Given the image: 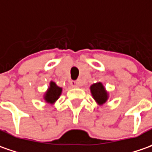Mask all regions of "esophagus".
I'll return each instance as SVG.
<instances>
[{"mask_svg": "<svg viewBox=\"0 0 152 152\" xmlns=\"http://www.w3.org/2000/svg\"><path fill=\"white\" fill-rule=\"evenodd\" d=\"M71 86H72V87H78V82L76 81H71Z\"/></svg>", "mask_w": 152, "mask_h": 152, "instance_id": "esophagus-1", "label": "esophagus"}]
</instances>
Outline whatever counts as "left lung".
<instances>
[{
  "label": "left lung",
  "instance_id": "1",
  "mask_svg": "<svg viewBox=\"0 0 152 152\" xmlns=\"http://www.w3.org/2000/svg\"><path fill=\"white\" fill-rule=\"evenodd\" d=\"M91 93L93 99L98 105H103L108 99V92L105 89L102 82H96L90 86Z\"/></svg>",
  "mask_w": 152,
  "mask_h": 152
}]
</instances>
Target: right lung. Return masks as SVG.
<instances>
[{"instance_id":"obj_1","label":"right lung","mask_w":152,"mask_h":152,"mask_svg":"<svg viewBox=\"0 0 152 152\" xmlns=\"http://www.w3.org/2000/svg\"><path fill=\"white\" fill-rule=\"evenodd\" d=\"M61 92H62V88L57 86L55 82L51 81L47 91L44 94V99L47 103L54 104L60 97Z\"/></svg>"}]
</instances>
